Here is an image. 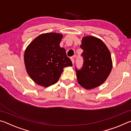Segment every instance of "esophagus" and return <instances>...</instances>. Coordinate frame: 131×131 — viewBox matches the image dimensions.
Returning a JSON list of instances; mask_svg holds the SVG:
<instances>
[{"mask_svg":"<svg viewBox=\"0 0 131 131\" xmlns=\"http://www.w3.org/2000/svg\"><path fill=\"white\" fill-rule=\"evenodd\" d=\"M71 61H72V62L73 63V65H74V59L73 58H71Z\"/></svg>","mask_w":131,"mask_h":131,"instance_id":"1","label":"esophagus"}]
</instances>
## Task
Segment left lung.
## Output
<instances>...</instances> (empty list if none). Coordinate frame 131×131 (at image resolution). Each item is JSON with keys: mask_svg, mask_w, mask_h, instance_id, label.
Segmentation results:
<instances>
[{"mask_svg": "<svg viewBox=\"0 0 131 131\" xmlns=\"http://www.w3.org/2000/svg\"><path fill=\"white\" fill-rule=\"evenodd\" d=\"M83 50V66L80 70L76 69L79 84L86 90L100 86L109 76L112 69L110 51L100 39L88 36L83 37L80 45Z\"/></svg>", "mask_w": 131, "mask_h": 131, "instance_id": "left-lung-1", "label": "left lung"}]
</instances>
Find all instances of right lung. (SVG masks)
<instances>
[{"label": "right lung", "instance_id": "1", "mask_svg": "<svg viewBox=\"0 0 131 131\" xmlns=\"http://www.w3.org/2000/svg\"><path fill=\"white\" fill-rule=\"evenodd\" d=\"M63 35L46 33L36 37L24 53V63L29 76L35 83L48 87L58 81L63 68L72 66L66 50L59 46Z\"/></svg>", "mask_w": 131, "mask_h": 131}]
</instances>
